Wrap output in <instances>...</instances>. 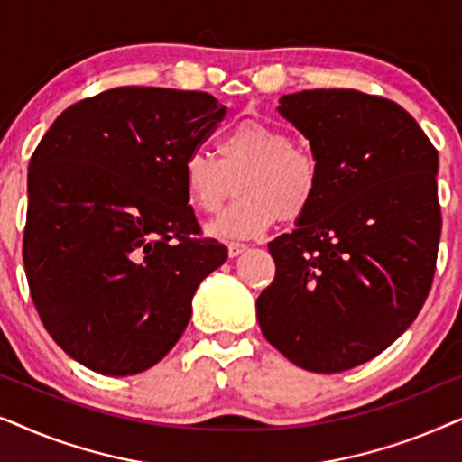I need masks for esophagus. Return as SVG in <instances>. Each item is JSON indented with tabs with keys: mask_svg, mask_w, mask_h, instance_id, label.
I'll list each match as a JSON object with an SVG mask.
<instances>
[{
	"mask_svg": "<svg viewBox=\"0 0 462 462\" xmlns=\"http://www.w3.org/2000/svg\"><path fill=\"white\" fill-rule=\"evenodd\" d=\"M226 250H229V256L236 258L242 254V252L245 250V244H239V242H229L226 244Z\"/></svg>",
	"mask_w": 462,
	"mask_h": 462,
	"instance_id": "esophagus-1",
	"label": "esophagus"
}]
</instances>
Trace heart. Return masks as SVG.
Wrapping results in <instances>:
<instances>
[{
    "label": "heart",
    "mask_w": 462,
    "mask_h": 462,
    "mask_svg": "<svg viewBox=\"0 0 462 462\" xmlns=\"http://www.w3.org/2000/svg\"><path fill=\"white\" fill-rule=\"evenodd\" d=\"M236 182L242 198L208 226L217 237H256L277 218L292 223L305 217L319 193L321 168L286 130L248 119L220 138L218 160L195 149L182 162L187 198L204 214L218 212Z\"/></svg>",
    "instance_id": "1"
}]
</instances>
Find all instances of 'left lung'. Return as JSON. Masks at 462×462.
Segmentation results:
<instances>
[{
	"label": "left lung",
	"mask_w": 462,
	"mask_h": 462,
	"mask_svg": "<svg viewBox=\"0 0 462 462\" xmlns=\"http://www.w3.org/2000/svg\"><path fill=\"white\" fill-rule=\"evenodd\" d=\"M277 111L309 141L321 185L296 229L269 244L275 280L256 318L290 362L334 374L383 353L425 305L438 151L406 109L357 90L283 94Z\"/></svg>",
	"instance_id": "8db88e82"
}]
</instances>
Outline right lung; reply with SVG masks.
I'll list each match as a JSON object with an SVG mask.
<instances>
[{"mask_svg": "<svg viewBox=\"0 0 462 462\" xmlns=\"http://www.w3.org/2000/svg\"><path fill=\"white\" fill-rule=\"evenodd\" d=\"M226 106L208 92L116 88L62 111L29 162L23 261L56 345L105 376L151 368L226 261L199 225L182 162Z\"/></svg>", "mask_w": 462, "mask_h": 462, "instance_id": "right-lung-1", "label": "right lung"}]
</instances>
